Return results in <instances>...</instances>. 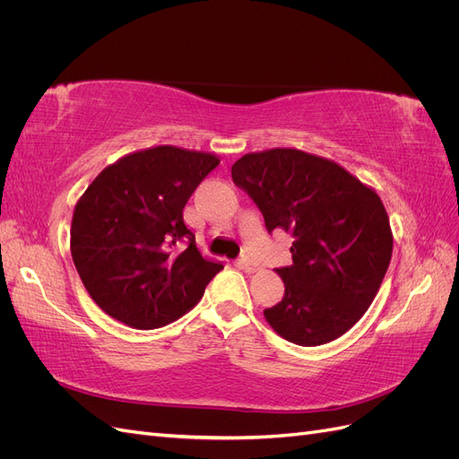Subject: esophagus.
Segmentation results:
<instances>
[{"label":"esophagus","instance_id":"obj_1","mask_svg":"<svg viewBox=\"0 0 459 459\" xmlns=\"http://www.w3.org/2000/svg\"><path fill=\"white\" fill-rule=\"evenodd\" d=\"M235 264H238V266H239L241 270H245V272H248V273H253V272L258 270V264L251 262L248 258H239Z\"/></svg>","mask_w":459,"mask_h":459}]
</instances>
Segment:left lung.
Masks as SVG:
<instances>
[{"instance_id":"obj_1","label":"left lung","mask_w":459,"mask_h":459,"mask_svg":"<svg viewBox=\"0 0 459 459\" xmlns=\"http://www.w3.org/2000/svg\"><path fill=\"white\" fill-rule=\"evenodd\" d=\"M233 184L255 201L268 233L293 235L290 266L277 268L285 295L264 310L273 331L300 346L344 335L383 283L393 233L377 193L333 160L299 149L248 152Z\"/></svg>"}]
</instances>
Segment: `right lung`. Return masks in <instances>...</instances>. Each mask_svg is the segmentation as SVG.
I'll return each instance as SVG.
<instances>
[{
	"label": "right lung",
	"mask_w": 459,
	"mask_h": 459,
	"mask_svg": "<svg viewBox=\"0 0 459 459\" xmlns=\"http://www.w3.org/2000/svg\"><path fill=\"white\" fill-rule=\"evenodd\" d=\"M220 160L160 145L107 166L78 201L71 253L103 312L135 329L184 316L224 268L204 260L184 206Z\"/></svg>",
	"instance_id": "obj_1"
}]
</instances>
